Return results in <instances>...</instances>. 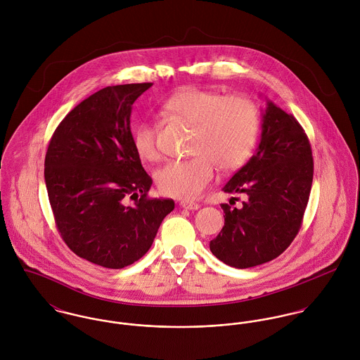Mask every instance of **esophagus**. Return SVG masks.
<instances>
[{"instance_id": "obj_1", "label": "esophagus", "mask_w": 360, "mask_h": 360, "mask_svg": "<svg viewBox=\"0 0 360 360\" xmlns=\"http://www.w3.org/2000/svg\"><path fill=\"white\" fill-rule=\"evenodd\" d=\"M180 206L184 207V209H188V210H197V209H200V204L190 202V201H181Z\"/></svg>"}]
</instances>
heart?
Segmentation results:
<instances>
[{
    "label": "heart",
    "instance_id": "b5f03b06",
    "mask_svg": "<svg viewBox=\"0 0 360 360\" xmlns=\"http://www.w3.org/2000/svg\"><path fill=\"white\" fill-rule=\"evenodd\" d=\"M166 109L194 124L188 159H173L155 170L162 194L193 200L201 195L214 177V165L223 172L238 169L251 156L257 144L260 117L257 105L241 96L223 97L200 87H184L174 93ZM156 127L144 120L133 130V147L143 160L159 155Z\"/></svg>",
    "mask_w": 360,
    "mask_h": 360
}]
</instances>
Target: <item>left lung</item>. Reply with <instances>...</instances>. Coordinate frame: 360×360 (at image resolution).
I'll list each match as a JSON object with an SVG mask.
<instances>
[{"instance_id":"left-lung-1","label":"left lung","mask_w":360,"mask_h":360,"mask_svg":"<svg viewBox=\"0 0 360 360\" xmlns=\"http://www.w3.org/2000/svg\"><path fill=\"white\" fill-rule=\"evenodd\" d=\"M311 180L308 136L292 115L267 101L255 154L223 187L247 200L241 207L221 204L224 226L209 244L212 254L237 269L281 255L301 229Z\"/></svg>"}]
</instances>
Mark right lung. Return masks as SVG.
Instances as JSON below:
<instances>
[{
	"instance_id": "obj_1",
	"label": "right lung",
	"mask_w": 360,
	"mask_h": 360,
	"mask_svg": "<svg viewBox=\"0 0 360 360\" xmlns=\"http://www.w3.org/2000/svg\"><path fill=\"white\" fill-rule=\"evenodd\" d=\"M153 83L110 86L73 108L52 134L44 179L55 224L77 255L108 269L144 257L173 200L148 198L153 179L133 147L131 106ZM127 199H134L133 206Z\"/></svg>"
}]
</instances>
